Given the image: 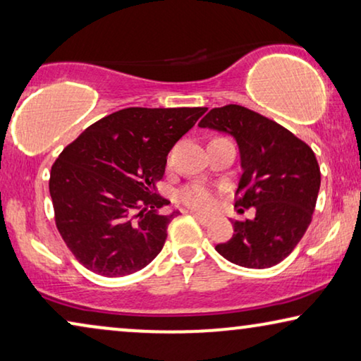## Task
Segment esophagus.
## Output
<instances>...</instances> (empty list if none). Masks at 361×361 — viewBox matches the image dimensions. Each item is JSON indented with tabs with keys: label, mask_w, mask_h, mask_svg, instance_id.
I'll use <instances>...</instances> for the list:
<instances>
[{
	"label": "esophagus",
	"mask_w": 361,
	"mask_h": 361,
	"mask_svg": "<svg viewBox=\"0 0 361 361\" xmlns=\"http://www.w3.org/2000/svg\"><path fill=\"white\" fill-rule=\"evenodd\" d=\"M190 215L194 216V219H195L197 221H199V224H202V225H209V224H210V219H209V216L197 214V212H190Z\"/></svg>",
	"instance_id": "1"
}]
</instances>
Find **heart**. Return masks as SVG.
<instances>
[{
  "mask_svg": "<svg viewBox=\"0 0 361 361\" xmlns=\"http://www.w3.org/2000/svg\"><path fill=\"white\" fill-rule=\"evenodd\" d=\"M177 200L182 205H185L187 209H192L195 212H212L215 210L219 197H216V190L212 189V187L194 182V184L182 187L177 192Z\"/></svg>",
  "mask_w": 361,
  "mask_h": 361,
  "instance_id": "1",
  "label": "heart"
}]
</instances>
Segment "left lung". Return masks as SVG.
<instances>
[{"mask_svg":"<svg viewBox=\"0 0 361 361\" xmlns=\"http://www.w3.org/2000/svg\"><path fill=\"white\" fill-rule=\"evenodd\" d=\"M199 126L228 133L238 142L243 174L235 207L256 210L253 220L231 221L233 236L215 250L243 268L281 263L312 221L320 189L314 151L284 126L240 105L214 108Z\"/></svg>","mask_w":361,"mask_h":361,"instance_id":"obj_1","label":"left lung"}]
</instances>
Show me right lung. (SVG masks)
I'll list each match as a JSON object with an SVG mask.
<instances>
[{
    "instance_id": "add662e5",
    "label": "right lung",
    "mask_w": 361,
    "mask_h": 361,
    "mask_svg": "<svg viewBox=\"0 0 361 361\" xmlns=\"http://www.w3.org/2000/svg\"><path fill=\"white\" fill-rule=\"evenodd\" d=\"M207 108H125L93 123L54 162L49 180L56 225L78 263L118 278L159 255L179 212L156 184L172 146Z\"/></svg>"
}]
</instances>
